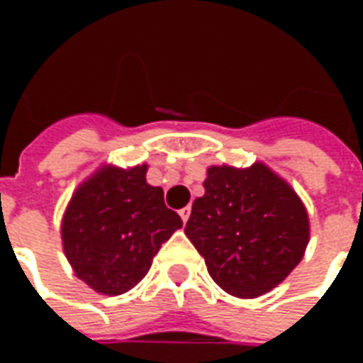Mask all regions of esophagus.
<instances>
[{"mask_svg":"<svg viewBox=\"0 0 363 363\" xmlns=\"http://www.w3.org/2000/svg\"><path fill=\"white\" fill-rule=\"evenodd\" d=\"M179 213H181L182 221L186 223V221H189V218H190V206H184V208H182V210Z\"/></svg>","mask_w":363,"mask_h":363,"instance_id":"obj_1","label":"esophagus"}]
</instances>
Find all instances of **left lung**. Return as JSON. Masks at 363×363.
<instances>
[{"label": "left lung", "mask_w": 363, "mask_h": 363, "mask_svg": "<svg viewBox=\"0 0 363 363\" xmlns=\"http://www.w3.org/2000/svg\"><path fill=\"white\" fill-rule=\"evenodd\" d=\"M184 233L212 280L252 299L276 288L303 259L309 218L296 190L264 163L210 167Z\"/></svg>", "instance_id": "8db88e82"}]
</instances>
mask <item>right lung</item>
Instances as JSON below:
<instances>
[{
  "label": "right lung",
  "instance_id": "obj_1",
  "mask_svg": "<svg viewBox=\"0 0 363 363\" xmlns=\"http://www.w3.org/2000/svg\"><path fill=\"white\" fill-rule=\"evenodd\" d=\"M147 165H104L79 184L62 220V243L75 276L103 296L132 289L161 245L182 228L163 202V189L145 181Z\"/></svg>",
  "mask_w": 363,
  "mask_h": 363
}]
</instances>
